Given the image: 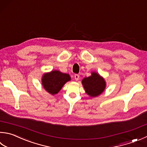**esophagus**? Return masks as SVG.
Wrapping results in <instances>:
<instances>
[{
	"label": "esophagus",
	"instance_id": "34e87169",
	"mask_svg": "<svg viewBox=\"0 0 147 147\" xmlns=\"http://www.w3.org/2000/svg\"><path fill=\"white\" fill-rule=\"evenodd\" d=\"M79 78H80L79 74H75V75H74V79H75L76 81H78Z\"/></svg>",
	"mask_w": 147,
	"mask_h": 147
}]
</instances>
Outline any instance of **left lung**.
<instances>
[{
	"label": "left lung",
	"mask_w": 147,
	"mask_h": 147,
	"mask_svg": "<svg viewBox=\"0 0 147 147\" xmlns=\"http://www.w3.org/2000/svg\"><path fill=\"white\" fill-rule=\"evenodd\" d=\"M82 84L85 92L92 98L100 95L106 87L105 79L96 72H92L90 76L84 78L82 80Z\"/></svg>",
	"instance_id": "1"
}]
</instances>
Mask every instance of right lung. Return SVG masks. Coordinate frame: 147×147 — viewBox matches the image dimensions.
<instances>
[{
  "mask_svg": "<svg viewBox=\"0 0 147 147\" xmlns=\"http://www.w3.org/2000/svg\"><path fill=\"white\" fill-rule=\"evenodd\" d=\"M71 80L69 74L63 73L58 70H53L42 75V84L47 92L55 95L58 93L63 85Z\"/></svg>",
  "mask_w": 147,
  "mask_h": 147,
  "instance_id": "obj_1",
  "label": "right lung"
}]
</instances>
